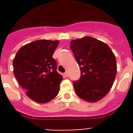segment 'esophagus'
Returning a JSON list of instances; mask_svg holds the SVG:
<instances>
[{"instance_id": "34e87169", "label": "esophagus", "mask_w": 133, "mask_h": 133, "mask_svg": "<svg viewBox=\"0 0 133 133\" xmlns=\"http://www.w3.org/2000/svg\"><path fill=\"white\" fill-rule=\"evenodd\" d=\"M64 76H65V77H68L69 76V75H68V72H65V73H64Z\"/></svg>"}]
</instances>
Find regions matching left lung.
I'll use <instances>...</instances> for the list:
<instances>
[{
  "label": "left lung",
  "mask_w": 133,
  "mask_h": 133,
  "mask_svg": "<svg viewBox=\"0 0 133 133\" xmlns=\"http://www.w3.org/2000/svg\"><path fill=\"white\" fill-rule=\"evenodd\" d=\"M70 45L81 71L80 78L73 81L76 95L89 102L101 100L116 77L115 55L106 44L91 37L73 40Z\"/></svg>",
  "instance_id": "obj_1"
}]
</instances>
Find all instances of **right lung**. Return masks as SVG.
I'll return each instance as SVG.
<instances>
[{
	"label": "right lung",
	"instance_id": "right-lung-1",
	"mask_svg": "<svg viewBox=\"0 0 133 133\" xmlns=\"http://www.w3.org/2000/svg\"><path fill=\"white\" fill-rule=\"evenodd\" d=\"M59 41L41 40L29 43L17 51L13 73L26 95L38 103H46L58 95L63 77L53 58Z\"/></svg>",
	"mask_w": 133,
	"mask_h": 133
}]
</instances>
